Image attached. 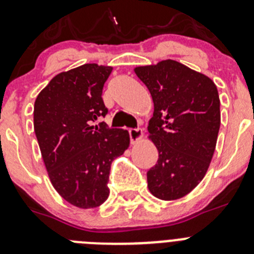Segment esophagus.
<instances>
[{
    "instance_id": "1",
    "label": "esophagus",
    "mask_w": 254,
    "mask_h": 254,
    "mask_svg": "<svg viewBox=\"0 0 254 254\" xmlns=\"http://www.w3.org/2000/svg\"><path fill=\"white\" fill-rule=\"evenodd\" d=\"M128 132H129V138H131L132 145H134V143H137L138 141L142 139L143 132L141 128H131Z\"/></svg>"
}]
</instances>
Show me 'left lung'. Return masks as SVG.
<instances>
[{"label":"left lung","mask_w":254,"mask_h":254,"mask_svg":"<svg viewBox=\"0 0 254 254\" xmlns=\"http://www.w3.org/2000/svg\"><path fill=\"white\" fill-rule=\"evenodd\" d=\"M153 101L148 138L159 151L147 171L153 196L176 200L203 180L213 159L220 127V101L209 76L167 59L134 68Z\"/></svg>","instance_id":"1"}]
</instances>
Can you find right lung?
<instances>
[{
  "label": "right lung",
  "instance_id": "1",
  "mask_svg": "<svg viewBox=\"0 0 254 254\" xmlns=\"http://www.w3.org/2000/svg\"><path fill=\"white\" fill-rule=\"evenodd\" d=\"M111 71L98 64L63 71L35 101L34 129L51 184L81 209L106 201L111 164L129 146L128 131L92 126L108 112L102 92Z\"/></svg>",
  "mask_w": 254,
  "mask_h": 254
}]
</instances>
